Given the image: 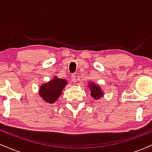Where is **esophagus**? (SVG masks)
<instances>
[{
	"label": "esophagus",
	"instance_id": "1",
	"mask_svg": "<svg viewBox=\"0 0 152 152\" xmlns=\"http://www.w3.org/2000/svg\"><path fill=\"white\" fill-rule=\"evenodd\" d=\"M71 81L74 82V83H76V76L75 74H72L71 76Z\"/></svg>",
	"mask_w": 152,
	"mask_h": 152
}]
</instances>
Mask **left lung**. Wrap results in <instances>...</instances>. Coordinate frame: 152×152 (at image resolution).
Wrapping results in <instances>:
<instances>
[{
  "label": "left lung",
  "mask_w": 152,
  "mask_h": 152,
  "mask_svg": "<svg viewBox=\"0 0 152 152\" xmlns=\"http://www.w3.org/2000/svg\"><path fill=\"white\" fill-rule=\"evenodd\" d=\"M89 88L91 89V95L94 99H100L103 96V93L101 87L95 83H91L89 85Z\"/></svg>",
  "instance_id": "1"
}]
</instances>
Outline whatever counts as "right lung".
<instances>
[{
  "label": "right lung",
  "instance_id": "1",
  "mask_svg": "<svg viewBox=\"0 0 152 152\" xmlns=\"http://www.w3.org/2000/svg\"><path fill=\"white\" fill-rule=\"evenodd\" d=\"M67 83L64 79L55 77L48 83H45L40 87L39 94L41 98L46 102L53 104L60 96Z\"/></svg>",
  "mask_w": 152,
  "mask_h": 152
}]
</instances>
